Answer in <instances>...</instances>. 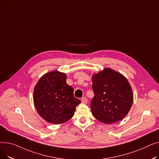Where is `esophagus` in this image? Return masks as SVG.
Returning <instances> with one entry per match:
<instances>
[{"mask_svg": "<svg viewBox=\"0 0 159 159\" xmlns=\"http://www.w3.org/2000/svg\"><path fill=\"white\" fill-rule=\"evenodd\" d=\"M81 102L83 103V104H86L87 103V102H88V100H87V98H86V97H82V98H81Z\"/></svg>", "mask_w": 159, "mask_h": 159, "instance_id": "1", "label": "esophagus"}]
</instances>
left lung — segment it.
<instances>
[{
	"mask_svg": "<svg viewBox=\"0 0 159 159\" xmlns=\"http://www.w3.org/2000/svg\"><path fill=\"white\" fill-rule=\"evenodd\" d=\"M94 97L91 110L94 117L102 122L112 124L124 119L133 101L131 87L121 73L105 68L92 77Z\"/></svg>",
	"mask_w": 159,
	"mask_h": 159,
	"instance_id": "8db88e82",
	"label": "left lung"
}]
</instances>
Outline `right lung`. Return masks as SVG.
I'll return each instance as SVG.
<instances>
[{"label": "right lung", "instance_id": "obj_1", "mask_svg": "<svg viewBox=\"0 0 159 159\" xmlns=\"http://www.w3.org/2000/svg\"><path fill=\"white\" fill-rule=\"evenodd\" d=\"M33 101L41 117L55 124L69 120L80 103L74 97L73 88L67 84L66 75L57 70L40 79L33 91Z\"/></svg>", "mask_w": 159, "mask_h": 159}]
</instances>
